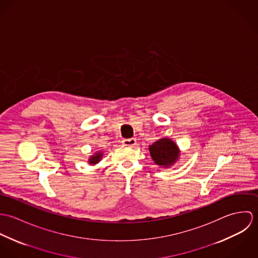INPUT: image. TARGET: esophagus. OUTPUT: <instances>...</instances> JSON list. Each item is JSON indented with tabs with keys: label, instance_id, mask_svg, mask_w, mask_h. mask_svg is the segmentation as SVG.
<instances>
[{
	"label": "esophagus",
	"instance_id": "34e87169",
	"mask_svg": "<svg viewBox=\"0 0 258 258\" xmlns=\"http://www.w3.org/2000/svg\"><path fill=\"white\" fill-rule=\"evenodd\" d=\"M124 146L127 147H134L136 145V139L135 138H130V139H125L122 141Z\"/></svg>",
	"mask_w": 258,
	"mask_h": 258
}]
</instances>
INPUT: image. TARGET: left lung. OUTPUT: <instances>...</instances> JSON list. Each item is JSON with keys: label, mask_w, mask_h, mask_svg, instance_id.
Wrapping results in <instances>:
<instances>
[{"label": "left lung", "mask_w": 258, "mask_h": 258, "mask_svg": "<svg viewBox=\"0 0 258 258\" xmlns=\"http://www.w3.org/2000/svg\"><path fill=\"white\" fill-rule=\"evenodd\" d=\"M150 155L158 166L169 168L175 164L180 157V149L169 138H163L149 146Z\"/></svg>", "instance_id": "left-lung-1"}]
</instances>
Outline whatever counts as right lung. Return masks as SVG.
I'll use <instances>...</instances> for the list:
<instances>
[{"mask_svg":"<svg viewBox=\"0 0 258 258\" xmlns=\"http://www.w3.org/2000/svg\"><path fill=\"white\" fill-rule=\"evenodd\" d=\"M101 158H102V152H101V151H98V152H96L93 156H91V157L89 158L88 163H89L90 165H95V164L99 163V161L101 160Z\"/></svg>","mask_w":258,"mask_h":258,"instance_id":"1","label":"right lung"}]
</instances>
